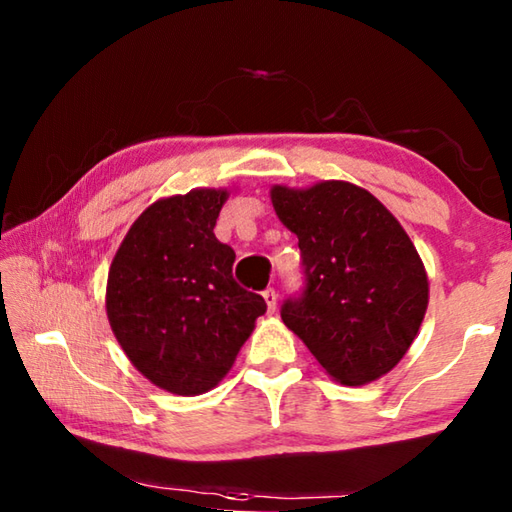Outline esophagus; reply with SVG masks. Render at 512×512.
<instances>
[{
  "label": "esophagus",
  "instance_id": "34e87169",
  "mask_svg": "<svg viewBox=\"0 0 512 512\" xmlns=\"http://www.w3.org/2000/svg\"><path fill=\"white\" fill-rule=\"evenodd\" d=\"M264 296V302H266V309L268 311H275V305H277V291L275 289H266L262 291Z\"/></svg>",
  "mask_w": 512,
  "mask_h": 512
}]
</instances>
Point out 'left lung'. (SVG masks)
Here are the masks:
<instances>
[{
	"label": "left lung",
	"instance_id": "1",
	"mask_svg": "<svg viewBox=\"0 0 512 512\" xmlns=\"http://www.w3.org/2000/svg\"><path fill=\"white\" fill-rule=\"evenodd\" d=\"M280 221L298 235L305 287L284 300V325L341 384L393 370L429 302L420 255L400 221L357 185L273 187Z\"/></svg>",
	"mask_w": 512,
	"mask_h": 512
}]
</instances>
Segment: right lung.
<instances>
[{
	"instance_id": "1",
	"label": "right lung",
	"mask_w": 512,
	"mask_h": 512,
	"mask_svg": "<svg viewBox=\"0 0 512 512\" xmlns=\"http://www.w3.org/2000/svg\"><path fill=\"white\" fill-rule=\"evenodd\" d=\"M225 198L194 189L146 207L110 264L106 309L121 350L176 395L219 384L266 311L232 277L235 250L214 237Z\"/></svg>"
}]
</instances>
